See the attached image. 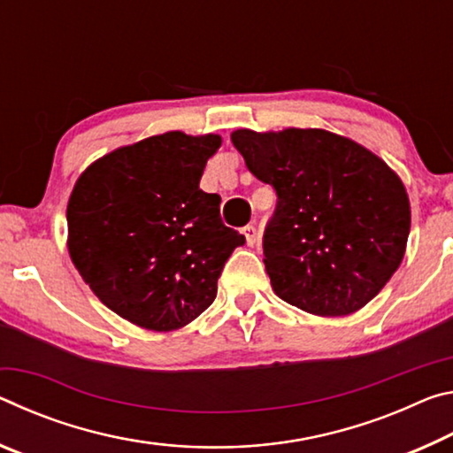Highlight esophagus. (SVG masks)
Returning <instances> with one entry per match:
<instances>
[{
	"mask_svg": "<svg viewBox=\"0 0 453 453\" xmlns=\"http://www.w3.org/2000/svg\"><path fill=\"white\" fill-rule=\"evenodd\" d=\"M242 234H244V239H247V244H250V247H253V244L258 241V231H257L255 225L242 226Z\"/></svg>",
	"mask_w": 453,
	"mask_h": 453,
	"instance_id": "esophagus-1",
	"label": "esophagus"
}]
</instances>
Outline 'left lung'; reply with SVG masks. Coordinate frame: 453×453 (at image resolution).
<instances>
[{
  "label": "left lung",
  "instance_id": "obj_1",
  "mask_svg": "<svg viewBox=\"0 0 453 453\" xmlns=\"http://www.w3.org/2000/svg\"><path fill=\"white\" fill-rule=\"evenodd\" d=\"M244 165L277 192L263 236L273 291L321 317L365 307L402 265L411 212L372 150L321 128L234 130Z\"/></svg>",
  "mask_w": 453,
  "mask_h": 453
}]
</instances>
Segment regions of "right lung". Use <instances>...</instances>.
<instances>
[{"label": "right lung", "instance_id": "1", "mask_svg": "<svg viewBox=\"0 0 453 453\" xmlns=\"http://www.w3.org/2000/svg\"><path fill=\"white\" fill-rule=\"evenodd\" d=\"M219 134L166 132L88 166L68 200V250L94 295L126 321L174 331L211 307L244 236L200 190Z\"/></svg>", "mask_w": 453, "mask_h": 453}]
</instances>
